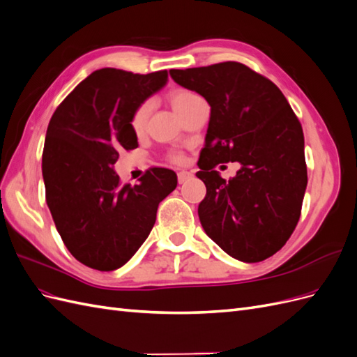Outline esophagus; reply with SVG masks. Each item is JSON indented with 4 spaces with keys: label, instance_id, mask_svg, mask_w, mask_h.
Listing matches in <instances>:
<instances>
[{
    "label": "esophagus",
    "instance_id": "obj_1",
    "mask_svg": "<svg viewBox=\"0 0 357 357\" xmlns=\"http://www.w3.org/2000/svg\"><path fill=\"white\" fill-rule=\"evenodd\" d=\"M190 177H192V172H189V171H180L178 174H177V178H178V183H180V185H181V183L188 181Z\"/></svg>",
    "mask_w": 357,
    "mask_h": 357
}]
</instances>
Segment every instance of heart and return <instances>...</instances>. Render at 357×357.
<instances>
[{"instance_id": "b5f03b06", "label": "heart", "mask_w": 357, "mask_h": 357, "mask_svg": "<svg viewBox=\"0 0 357 357\" xmlns=\"http://www.w3.org/2000/svg\"><path fill=\"white\" fill-rule=\"evenodd\" d=\"M169 101L174 107V110L183 116L185 114L193 104H197L199 101H202L201 96L195 92L192 91H186V89H178L169 93ZM147 117H149V102H143L139 104L135 112L132 113L131 117V128L135 134H143L144 128H146V122H147ZM169 159L172 162H181V155L180 153H172L169 156Z\"/></svg>"}]
</instances>
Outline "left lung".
Listing matches in <instances>:
<instances>
[{
	"label": "left lung",
	"mask_w": 357,
	"mask_h": 357,
	"mask_svg": "<svg viewBox=\"0 0 357 357\" xmlns=\"http://www.w3.org/2000/svg\"><path fill=\"white\" fill-rule=\"evenodd\" d=\"M172 80L211 107L197 177L207 195L198 215L223 252L261 262L295 231L307 188L304 132L277 86L240 62L171 70ZM238 161L228 182L213 168Z\"/></svg>",
	"instance_id": "1"
}]
</instances>
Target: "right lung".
Here are the masks:
<instances>
[{"mask_svg":"<svg viewBox=\"0 0 357 357\" xmlns=\"http://www.w3.org/2000/svg\"><path fill=\"white\" fill-rule=\"evenodd\" d=\"M167 82L165 70H96L50 119L41 162L46 202L63 244L86 266H123L152 231L159 202L177 186L167 168H152L134 186L122 185L113 169L122 149L138 147L132 113Z\"/></svg>","mask_w":357,"mask_h":357,"instance_id":"obj_1","label":"right lung"}]
</instances>
